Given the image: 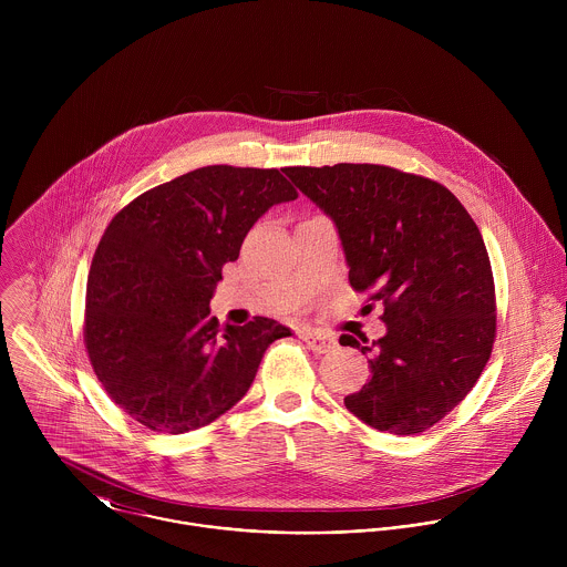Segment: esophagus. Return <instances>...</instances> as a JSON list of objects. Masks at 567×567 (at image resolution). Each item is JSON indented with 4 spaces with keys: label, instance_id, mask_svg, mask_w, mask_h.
Here are the masks:
<instances>
[{
    "label": "esophagus",
    "instance_id": "1",
    "mask_svg": "<svg viewBox=\"0 0 567 567\" xmlns=\"http://www.w3.org/2000/svg\"><path fill=\"white\" fill-rule=\"evenodd\" d=\"M301 338H303V340H306V344H308L312 351H317V353H324V351H329V349H333V347H336L333 336L323 333V331L306 329V331H301Z\"/></svg>",
    "mask_w": 567,
    "mask_h": 567
}]
</instances>
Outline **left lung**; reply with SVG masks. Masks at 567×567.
Wrapping results in <instances>:
<instances>
[{"label":"left lung","instance_id":"1","mask_svg":"<svg viewBox=\"0 0 567 567\" xmlns=\"http://www.w3.org/2000/svg\"><path fill=\"white\" fill-rule=\"evenodd\" d=\"M333 220L349 284L382 301L371 380L344 405L367 425L419 434L461 404L495 340V286L481 229L441 183L375 163L284 167ZM367 342V336H360Z\"/></svg>","mask_w":567,"mask_h":567}]
</instances>
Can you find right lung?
<instances>
[{
    "label": "right lung",
    "instance_id": "obj_1",
    "mask_svg": "<svg viewBox=\"0 0 567 567\" xmlns=\"http://www.w3.org/2000/svg\"><path fill=\"white\" fill-rule=\"evenodd\" d=\"M297 196L277 167L207 165L115 214L91 261L82 329L93 373L126 414L183 434L243 400L290 329L266 317L220 329L209 301L250 227Z\"/></svg>",
    "mask_w": 567,
    "mask_h": 567
}]
</instances>
